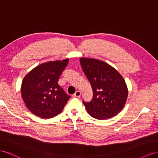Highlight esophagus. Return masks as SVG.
I'll return each mask as SVG.
<instances>
[{
    "mask_svg": "<svg viewBox=\"0 0 158 158\" xmlns=\"http://www.w3.org/2000/svg\"><path fill=\"white\" fill-rule=\"evenodd\" d=\"M81 95V93L79 91H76L75 93L73 94L74 97H80Z\"/></svg>",
    "mask_w": 158,
    "mask_h": 158,
    "instance_id": "esophagus-1",
    "label": "esophagus"
}]
</instances>
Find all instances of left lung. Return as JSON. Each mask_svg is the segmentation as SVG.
Instances as JSON below:
<instances>
[{
  "instance_id": "left-lung-1",
  "label": "left lung",
  "mask_w": 158,
  "mask_h": 158,
  "mask_svg": "<svg viewBox=\"0 0 158 158\" xmlns=\"http://www.w3.org/2000/svg\"><path fill=\"white\" fill-rule=\"evenodd\" d=\"M80 64L93 92L92 101L83 102L89 115L105 120L118 114L123 109L128 95L123 77L103 61L81 57Z\"/></svg>"
}]
</instances>
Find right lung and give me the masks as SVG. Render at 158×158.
Instances as JSON below:
<instances>
[{
    "instance_id": "add662e5",
    "label": "right lung",
    "mask_w": 158,
    "mask_h": 158,
    "mask_svg": "<svg viewBox=\"0 0 158 158\" xmlns=\"http://www.w3.org/2000/svg\"><path fill=\"white\" fill-rule=\"evenodd\" d=\"M69 59L49 61L35 67L22 80L21 95L31 113L43 118L59 114L70 97L57 81Z\"/></svg>"
}]
</instances>
